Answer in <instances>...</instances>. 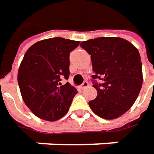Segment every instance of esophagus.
Returning <instances> with one entry per match:
<instances>
[{
  "label": "esophagus",
  "instance_id": "obj_1",
  "mask_svg": "<svg viewBox=\"0 0 154 154\" xmlns=\"http://www.w3.org/2000/svg\"><path fill=\"white\" fill-rule=\"evenodd\" d=\"M88 85H89V84H88V82H84L81 85V88H82V89H85L86 88H88Z\"/></svg>",
  "mask_w": 154,
  "mask_h": 154
}]
</instances>
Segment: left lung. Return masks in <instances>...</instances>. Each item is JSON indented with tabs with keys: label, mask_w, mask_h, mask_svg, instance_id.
<instances>
[{
	"label": "left lung",
	"mask_w": 154,
	"mask_h": 154,
	"mask_svg": "<svg viewBox=\"0 0 154 154\" xmlns=\"http://www.w3.org/2000/svg\"><path fill=\"white\" fill-rule=\"evenodd\" d=\"M81 46L91 55L97 96L88 104L94 114L114 119L125 114L140 92L143 74L137 49L121 38L103 37L83 41ZM101 79L102 83H97Z\"/></svg>",
	"instance_id": "obj_1"
}]
</instances>
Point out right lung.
<instances>
[{"label":"right lung","mask_w":154,"mask_h":154,"mask_svg":"<svg viewBox=\"0 0 154 154\" xmlns=\"http://www.w3.org/2000/svg\"><path fill=\"white\" fill-rule=\"evenodd\" d=\"M80 41L63 38L41 40L31 45L21 62L17 82L23 102L38 117L56 121L69 110L77 89L68 79L69 54Z\"/></svg>","instance_id":"add662e5"}]
</instances>
